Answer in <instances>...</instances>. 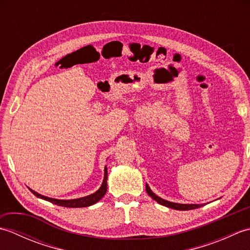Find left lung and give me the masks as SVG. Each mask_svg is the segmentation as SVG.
Masks as SVG:
<instances>
[{
  "label": "left lung",
  "instance_id": "left-lung-1",
  "mask_svg": "<svg viewBox=\"0 0 250 250\" xmlns=\"http://www.w3.org/2000/svg\"><path fill=\"white\" fill-rule=\"evenodd\" d=\"M146 191H147L148 195H150L151 198L155 201H157L159 204L169 207V208H174L177 210H189V209H194V208H199V207H201V205H199V204H178V203H173V202H168V201L163 200L153 193L148 185H146Z\"/></svg>",
  "mask_w": 250,
  "mask_h": 250
}]
</instances>
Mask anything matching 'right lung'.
Returning <instances> with one entry per match:
<instances>
[{"instance_id": "right-lung-1", "label": "right lung", "mask_w": 250, "mask_h": 250, "mask_svg": "<svg viewBox=\"0 0 250 250\" xmlns=\"http://www.w3.org/2000/svg\"><path fill=\"white\" fill-rule=\"evenodd\" d=\"M104 179H103V184L101 186V188L94 192L93 194H90L88 196H84V198H81V199H74V200H57V199H51V198H47V196L42 195L40 193L35 192L32 189H30V191L33 193L37 198H41L43 200H46L48 202H51L56 205L59 206H64V207H72V208H75V207H87L90 205H93L99 202L101 199L103 198L104 194L107 191V168L105 167L104 169Z\"/></svg>"}]
</instances>
